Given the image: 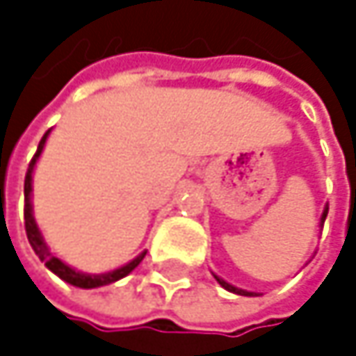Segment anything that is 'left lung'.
<instances>
[{"mask_svg": "<svg viewBox=\"0 0 356 356\" xmlns=\"http://www.w3.org/2000/svg\"><path fill=\"white\" fill-rule=\"evenodd\" d=\"M325 216H327V208H325V210H323V214H321V225H323ZM214 278L218 280V284H220L222 289H227V291H231V293H235V295H243V297H255V295H253V293H249V291H243V289H237V286H233V284L225 282V280H222V278H218L216 274H214Z\"/></svg>", "mask_w": 356, "mask_h": 356, "instance_id": "1", "label": "left lung"}]
</instances>
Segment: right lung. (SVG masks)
Here are the masks:
<instances>
[{
	"mask_svg": "<svg viewBox=\"0 0 356 356\" xmlns=\"http://www.w3.org/2000/svg\"><path fill=\"white\" fill-rule=\"evenodd\" d=\"M47 136H49V131H47V134L42 136V140L38 142L36 154L33 156L31 165H29L26 179H24V227H26L29 243L33 245L35 253L38 255V259L44 261V266H47L53 274H57L61 280H65V282H70V284H74V286H80V289H97V286H105V284H111V282H117L119 278L127 276L134 268H138V264L144 259L146 251L140 253V255H138L136 259H131L129 264H125V266H121V268H117V270H113V272H107V274H84V272H78V270L70 268V266L63 264L59 257H55V255L49 251L44 239H42V235H40V231H38V227H36L35 216H33V202H31V193H33V171H35L36 159L40 156V152H42V148H44Z\"/></svg>",
	"mask_w": 356,
	"mask_h": 356,
	"instance_id": "add662e5",
	"label": "right lung"
}]
</instances>
